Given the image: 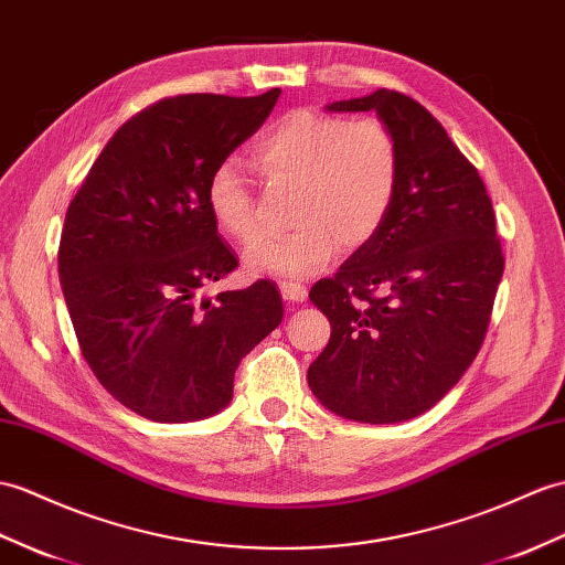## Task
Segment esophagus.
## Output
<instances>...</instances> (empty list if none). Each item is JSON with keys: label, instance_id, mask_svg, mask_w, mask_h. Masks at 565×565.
I'll return each instance as SVG.
<instances>
[{"label": "esophagus", "instance_id": "1", "mask_svg": "<svg viewBox=\"0 0 565 565\" xmlns=\"http://www.w3.org/2000/svg\"><path fill=\"white\" fill-rule=\"evenodd\" d=\"M279 291H281L286 303H303V300L308 298V288L296 284V281H281Z\"/></svg>", "mask_w": 565, "mask_h": 565}]
</instances>
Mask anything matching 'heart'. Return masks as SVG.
Segmentation results:
<instances>
[{
	"instance_id": "heart-1",
	"label": "heart",
	"mask_w": 565,
	"mask_h": 565,
	"mask_svg": "<svg viewBox=\"0 0 565 565\" xmlns=\"http://www.w3.org/2000/svg\"><path fill=\"white\" fill-rule=\"evenodd\" d=\"M253 159L271 185L296 188L288 233H265L243 265L267 277H306L344 250L373 241L399 188V143L377 117L298 108L279 117L253 143ZM206 206L218 231L247 243L257 233L250 180L235 161H221L206 182Z\"/></svg>"
}]
</instances>
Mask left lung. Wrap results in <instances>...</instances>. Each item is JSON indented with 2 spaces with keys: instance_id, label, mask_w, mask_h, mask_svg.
<instances>
[{
  "instance_id": "8db88e82",
  "label": "left lung",
  "mask_w": 565,
  "mask_h": 565,
  "mask_svg": "<svg viewBox=\"0 0 565 565\" xmlns=\"http://www.w3.org/2000/svg\"><path fill=\"white\" fill-rule=\"evenodd\" d=\"M327 110H375L397 137L402 168L383 228L310 288L332 337L308 385L339 416L399 424L448 395L487 339L505 269L493 204L418 100L377 88Z\"/></svg>"
}]
</instances>
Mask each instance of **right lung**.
<instances>
[{"label": "right lung", "mask_w": 565, "mask_h": 565, "mask_svg": "<svg viewBox=\"0 0 565 565\" xmlns=\"http://www.w3.org/2000/svg\"><path fill=\"white\" fill-rule=\"evenodd\" d=\"M279 94L156 100L110 137L67 206L57 269L78 349L98 383L151 422L221 412L241 361L284 318L267 279L200 298L238 267L209 214V175Z\"/></svg>", "instance_id": "right-lung-1"}]
</instances>
